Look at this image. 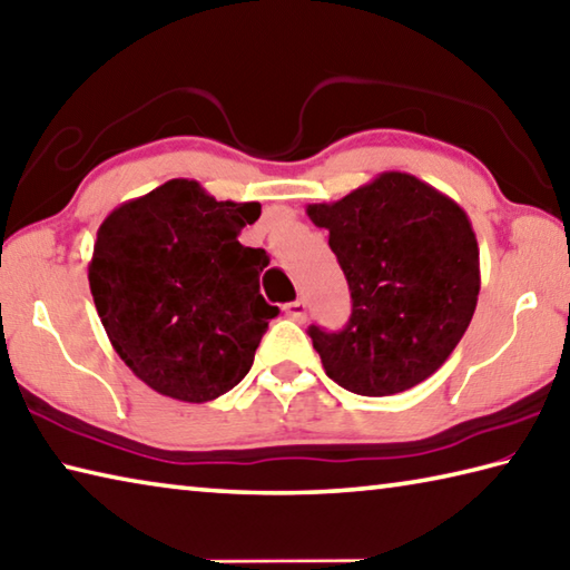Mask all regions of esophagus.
Listing matches in <instances>:
<instances>
[{"label": "esophagus", "mask_w": 570, "mask_h": 570, "mask_svg": "<svg viewBox=\"0 0 570 570\" xmlns=\"http://www.w3.org/2000/svg\"><path fill=\"white\" fill-rule=\"evenodd\" d=\"M286 314H288V318H294V321H298V324H302V321H306V302L296 298V302L286 306Z\"/></svg>", "instance_id": "1"}]
</instances>
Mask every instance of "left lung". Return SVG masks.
<instances>
[{
  "mask_svg": "<svg viewBox=\"0 0 570 570\" xmlns=\"http://www.w3.org/2000/svg\"><path fill=\"white\" fill-rule=\"evenodd\" d=\"M306 214L328 232L354 302L346 328H308L326 376L358 396H393L436 374L481 288L479 242L461 206L413 174L384 171Z\"/></svg>",
  "mask_w": 570,
  "mask_h": 570,
  "instance_id": "8db88e82",
  "label": "left lung"
}]
</instances>
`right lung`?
I'll return each mask as SVG.
<instances>
[{
	"label": "right lung",
	"instance_id": "add662e5",
	"mask_svg": "<svg viewBox=\"0 0 570 570\" xmlns=\"http://www.w3.org/2000/svg\"><path fill=\"white\" fill-rule=\"evenodd\" d=\"M258 202H216L171 179L101 222L89 288L114 351L161 396L204 403L249 374L268 318L264 249L239 244Z\"/></svg>",
	"mask_w": 570,
	"mask_h": 570
}]
</instances>
